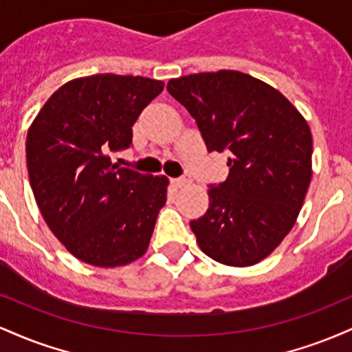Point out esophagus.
<instances>
[{
	"label": "esophagus",
	"instance_id": "34e87169",
	"mask_svg": "<svg viewBox=\"0 0 352 352\" xmlns=\"http://www.w3.org/2000/svg\"><path fill=\"white\" fill-rule=\"evenodd\" d=\"M190 182H192L190 180V175H184V177H179V179H173L172 184H173V187L182 188V187H185V185H188Z\"/></svg>",
	"mask_w": 352,
	"mask_h": 352
}]
</instances>
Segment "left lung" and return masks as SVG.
Here are the masks:
<instances>
[{"label": "left lung", "instance_id": "8db88e82", "mask_svg": "<svg viewBox=\"0 0 352 352\" xmlns=\"http://www.w3.org/2000/svg\"><path fill=\"white\" fill-rule=\"evenodd\" d=\"M167 91L199 125L208 152H228L227 180L210 185L190 221L200 250L228 266L265 260L292 232L311 182L313 137L280 91L240 71L170 79Z\"/></svg>", "mask_w": 352, "mask_h": 352}]
</instances>
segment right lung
Wrapping results in <instances>:
<instances>
[{
    "mask_svg": "<svg viewBox=\"0 0 352 352\" xmlns=\"http://www.w3.org/2000/svg\"><path fill=\"white\" fill-rule=\"evenodd\" d=\"M162 91V80L142 76L72 79L28 131L36 204L54 236L84 263L116 268L147 252L168 179L119 167L109 153L132 144V125Z\"/></svg>",
    "mask_w": 352,
    "mask_h": 352,
    "instance_id": "1",
    "label": "right lung"
}]
</instances>
